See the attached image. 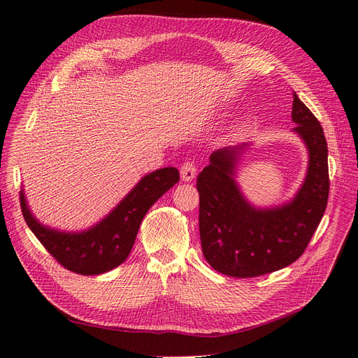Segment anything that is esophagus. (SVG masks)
I'll return each mask as SVG.
<instances>
[{
	"label": "esophagus",
	"mask_w": 358,
	"mask_h": 358,
	"mask_svg": "<svg viewBox=\"0 0 358 358\" xmlns=\"http://www.w3.org/2000/svg\"><path fill=\"white\" fill-rule=\"evenodd\" d=\"M196 175H197V167H196V164H194V161H185L182 164V167H180V178L185 180V182H189V180H192L196 178Z\"/></svg>",
	"instance_id": "esophagus-1"
}]
</instances>
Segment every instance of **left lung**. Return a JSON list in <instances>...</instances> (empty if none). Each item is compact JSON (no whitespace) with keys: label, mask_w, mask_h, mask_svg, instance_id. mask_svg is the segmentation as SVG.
Returning <instances> with one entry per match:
<instances>
[{"label":"left lung","mask_w":358,"mask_h":358,"mask_svg":"<svg viewBox=\"0 0 358 358\" xmlns=\"http://www.w3.org/2000/svg\"><path fill=\"white\" fill-rule=\"evenodd\" d=\"M294 131L308 149L307 178L294 200L273 209H256L234 179L241 148L212 153L197 176L199 229L203 256L215 271L248 278L278 271L304 253L327 208L330 178L321 123L294 93Z\"/></svg>","instance_id":"8db88e82"}]
</instances>
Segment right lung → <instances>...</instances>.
<instances>
[{"label":"right lung","mask_w":358,"mask_h":358,"mask_svg":"<svg viewBox=\"0 0 358 358\" xmlns=\"http://www.w3.org/2000/svg\"><path fill=\"white\" fill-rule=\"evenodd\" d=\"M178 182L179 171L175 167L146 175L110 215L81 234H66L42 226L28 209L22 191L19 200L25 223L57 262L72 273L96 275L127 260L144 215Z\"/></svg>","instance_id":"add662e5"}]
</instances>
